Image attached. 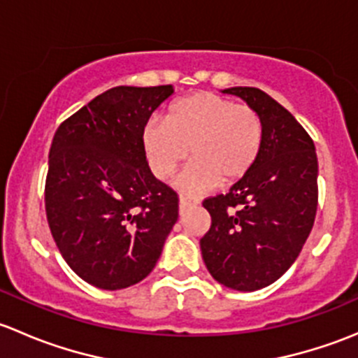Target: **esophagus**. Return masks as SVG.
<instances>
[{"label": "esophagus", "instance_id": "1", "mask_svg": "<svg viewBox=\"0 0 358 358\" xmlns=\"http://www.w3.org/2000/svg\"><path fill=\"white\" fill-rule=\"evenodd\" d=\"M197 201H192L190 197L187 196H182L180 197V211H185L187 208H190V206H196Z\"/></svg>", "mask_w": 358, "mask_h": 358}]
</instances>
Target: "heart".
I'll return each instance as SVG.
<instances>
[{"label":"heart","instance_id":"b5f03b06","mask_svg":"<svg viewBox=\"0 0 358 358\" xmlns=\"http://www.w3.org/2000/svg\"><path fill=\"white\" fill-rule=\"evenodd\" d=\"M263 135V119L252 107L202 92L173 102L166 121H147L142 149L159 180H168L187 161L190 149L194 162L178 185L208 192L220 182L236 183L251 171L262 152Z\"/></svg>","mask_w":358,"mask_h":358}]
</instances>
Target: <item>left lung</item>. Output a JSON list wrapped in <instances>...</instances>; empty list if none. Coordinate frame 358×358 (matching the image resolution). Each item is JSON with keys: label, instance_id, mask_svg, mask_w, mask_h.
Returning <instances> with one entry per match:
<instances>
[{"label": "left lung", "instance_id": "8db88e82", "mask_svg": "<svg viewBox=\"0 0 358 358\" xmlns=\"http://www.w3.org/2000/svg\"><path fill=\"white\" fill-rule=\"evenodd\" d=\"M223 93L246 100L263 119L258 161L227 194L202 206L211 227L201 252L213 279L237 291L270 286L296 262L312 232L319 202L313 140L289 110L251 86Z\"/></svg>", "mask_w": 358, "mask_h": 358}]
</instances>
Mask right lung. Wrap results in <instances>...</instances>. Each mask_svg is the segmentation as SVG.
Instances as JSON below:
<instances>
[{
  "label": "right lung",
  "instance_id": "obj_1",
  "mask_svg": "<svg viewBox=\"0 0 358 358\" xmlns=\"http://www.w3.org/2000/svg\"><path fill=\"white\" fill-rule=\"evenodd\" d=\"M171 85L115 86L67 117L50 147L45 208L67 265L117 291L145 279L178 220V194L150 173L142 129Z\"/></svg>",
  "mask_w": 358,
  "mask_h": 358
}]
</instances>
